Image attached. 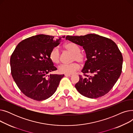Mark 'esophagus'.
<instances>
[{"mask_svg": "<svg viewBox=\"0 0 133 133\" xmlns=\"http://www.w3.org/2000/svg\"><path fill=\"white\" fill-rule=\"evenodd\" d=\"M65 75L66 76H69V77H71V76H72L73 75L72 74H65Z\"/></svg>", "mask_w": 133, "mask_h": 133, "instance_id": "esophagus-1", "label": "esophagus"}]
</instances>
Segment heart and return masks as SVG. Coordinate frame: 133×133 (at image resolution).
Wrapping results in <instances>:
<instances>
[{"mask_svg": "<svg viewBox=\"0 0 133 133\" xmlns=\"http://www.w3.org/2000/svg\"><path fill=\"white\" fill-rule=\"evenodd\" d=\"M67 50L73 54V61L80 62L84 60V55L80 53L79 47L72 42H69L64 46ZM50 58L54 63H58L60 60V51L58 47H54L50 53ZM80 65L78 62H74L70 64H61L58 67L59 71L64 74H72L80 69Z\"/></svg>", "mask_w": 133, "mask_h": 133, "instance_id": "obj_1", "label": "heart"}]
</instances>
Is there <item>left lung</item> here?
<instances>
[{
  "label": "left lung",
  "instance_id": "left-lung-1",
  "mask_svg": "<svg viewBox=\"0 0 133 133\" xmlns=\"http://www.w3.org/2000/svg\"><path fill=\"white\" fill-rule=\"evenodd\" d=\"M82 46L87 60L75 85L83 96L96 99L107 94L114 86L121 74L123 57L116 44L110 39L96 34L66 37ZM89 74V75H87Z\"/></svg>",
  "mask_w": 133,
  "mask_h": 133
}]
</instances>
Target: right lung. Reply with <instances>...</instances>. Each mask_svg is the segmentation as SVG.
I'll list each match as a JSON object with an SVG mask.
<instances>
[{
	"label": "right lung",
	"mask_w": 133,
	"mask_h": 133,
	"mask_svg": "<svg viewBox=\"0 0 133 133\" xmlns=\"http://www.w3.org/2000/svg\"><path fill=\"white\" fill-rule=\"evenodd\" d=\"M65 36L38 34L19 43L10 58L11 74L18 88L26 96L37 101L51 97L64 75L48 73L57 68L50 53Z\"/></svg>",
	"instance_id": "right-lung-1"
}]
</instances>
